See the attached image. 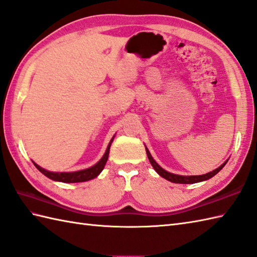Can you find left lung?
<instances>
[{
  "label": "left lung",
  "mask_w": 257,
  "mask_h": 257,
  "mask_svg": "<svg viewBox=\"0 0 257 257\" xmlns=\"http://www.w3.org/2000/svg\"><path fill=\"white\" fill-rule=\"evenodd\" d=\"M146 154H147L148 159H150V162L152 164V166L154 167V169L156 170V173L159 176H162L163 178L167 179V180L172 181V182H175V184H196V182L208 180V179L211 178V177H213L214 175L218 174L220 170L224 167V165L227 163V161H226L225 163L222 164L219 168H216V169L212 170L211 173L204 174V175H200V176H180V175H175V174H172V173H168L165 169H163L155 161H154V158L152 157L151 153L148 152L147 148H146Z\"/></svg>",
  "instance_id": "8db88e82"
}]
</instances>
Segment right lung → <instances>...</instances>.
<instances>
[{
  "label": "right lung",
  "mask_w": 257,
  "mask_h": 257,
  "mask_svg": "<svg viewBox=\"0 0 257 257\" xmlns=\"http://www.w3.org/2000/svg\"><path fill=\"white\" fill-rule=\"evenodd\" d=\"M113 139L111 140L109 146L106 148V152L102 157L99 163H96L94 166L90 167L88 169H83V170H79V172H75V173H51L48 172V170H45L44 168H42L41 166H38L37 164L34 163L35 165L36 168L41 172L42 174H44L48 178L56 180V181H61V182H82V181H87L90 179H93L95 178L96 176H98L101 172L102 169L104 168V165L107 161V157H109V153H110V146L112 143Z\"/></svg>",
  "instance_id": "1"
}]
</instances>
